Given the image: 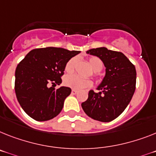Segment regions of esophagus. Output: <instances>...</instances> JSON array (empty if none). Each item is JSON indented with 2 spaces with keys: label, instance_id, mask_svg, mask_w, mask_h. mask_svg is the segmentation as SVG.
<instances>
[{
  "label": "esophagus",
  "instance_id": "obj_1",
  "mask_svg": "<svg viewBox=\"0 0 156 156\" xmlns=\"http://www.w3.org/2000/svg\"><path fill=\"white\" fill-rule=\"evenodd\" d=\"M71 94H78V90H72V91H71Z\"/></svg>",
  "mask_w": 156,
  "mask_h": 156
}]
</instances>
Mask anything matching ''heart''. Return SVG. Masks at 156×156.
I'll return each instance as SVG.
<instances>
[{"instance_id":"1","label":"heart","mask_w":156,"mask_h":156,"mask_svg":"<svg viewBox=\"0 0 156 156\" xmlns=\"http://www.w3.org/2000/svg\"><path fill=\"white\" fill-rule=\"evenodd\" d=\"M76 62H77V58H70L65 66V70L67 73H72L74 70ZM89 64L90 67L94 72H100L102 70L103 63L100 58L97 57H92L89 59ZM64 85L67 87H70L74 90H83V89L88 88L92 86V82L90 79H83L76 75H68L64 78Z\"/></svg>"}]
</instances>
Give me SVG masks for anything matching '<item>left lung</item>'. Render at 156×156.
<instances>
[{"label":"left lung","mask_w":156,"mask_h":156,"mask_svg":"<svg viewBox=\"0 0 156 156\" xmlns=\"http://www.w3.org/2000/svg\"><path fill=\"white\" fill-rule=\"evenodd\" d=\"M86 53L102 61L105 75L97 88L99 92L90 90L88 99L82 103V109L94 120L109 122L118 117L132 100L136 90V68L124 54L105 47Z\"/></svg>","instance_id":"1"}]
</instances>
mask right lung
<instances>
[{
    "label": "right lung",
    "instance_id": "obj_1",
    "mask_svg": "<svg viewBox=\"0 0 156 156\" xmlns=\"http://www.w3.org/2000/svg\"><path fill=\"white\" fill-rule=\"evenodd\" d=\"M79 51H69L60 48L31 50L16 66L15 92L23 111L38 121H46L55 117L63 107L64 101L71 89L53 86L62 83L66 62ZM52 84L51 87L49 85Z\"/></svg>",
    "mask_w": 156,
    "mask_h": 156
}]
</instances>
